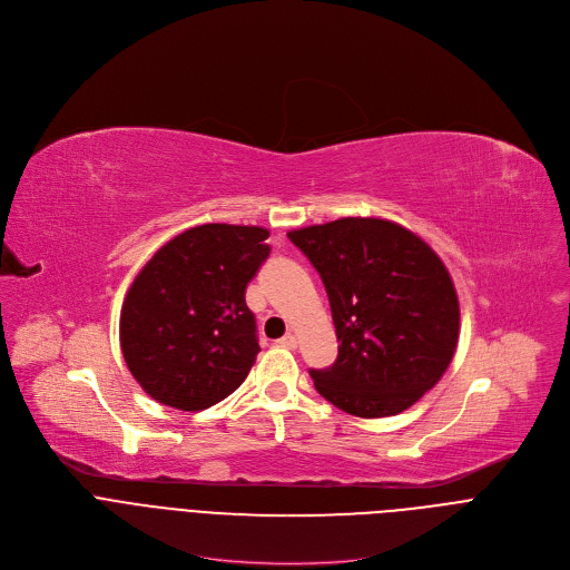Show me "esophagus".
I'll return each instance as SVG.
<instances>
[{
  "label": "esophagus",
  "mask_w": 570,
  "mask_h": 570,
  "mask_svg": "<svg viewBox=\"0 0 570 570\" xmlns=\"http://www.w3.org/2000/svg\"><path fill=\"white\" fill-rule=\"evenodd\" d=\"M282 347H288V350H295L297 347V338L293 334H286L282 341H279Z\"/></svg>",
  "instance_id": "obj_1"
}]
</instances>
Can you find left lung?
<instances>
[{
	"label": "left lung",
	"instance_id": "left-lung-1",
	"mask_svg": "<svg viewBox=\"0 0 570 570\" xmlns=\"http://www.w3.org/2000/svg\"><path fill=\"white\" fill-rule=\"evenodd\" d=\"M320 273L338 336V358L308 370L336 409L374 420L424 396L446 372L460 304L442 259L383 218H341L288 232Z\"/></svg>",
	"mask_w": 570,
	"mask_h": 570
}]
</instances>
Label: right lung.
<instances>
[{"label": "right lung", "instance_id": "right-lung-1", "mask_svg": "<svg viewBox=\"0 0 570 570\" xmlns=\"http://www.w3.org/2000/svg\"><path fill=\"white\" fill-rule=\"evenodd\" d=\"M268 229L191 227L135 277L119 320L126 365L159 403L205 411L246 381L259 354L246 286L268 259Z\"/></svg>", "mask_w": 570, "mask_h": 570}]
</instances>
